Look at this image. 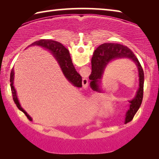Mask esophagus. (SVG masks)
Segmentation results:
<instances>
[{"label":"esophagus","instance_id":"1","mask_svg":"<svg viewBox=\"0 0 159 159\" xmlns=\"http://www.w3.org/2000/svg\"><path fill=\"white\" fill-rule=\"evenodd\" d=\"M82 84H83V87H88V79H86V78H83V80H82Z\"/></svg>","mask_w":159,"mask_h":159}]
</instances>
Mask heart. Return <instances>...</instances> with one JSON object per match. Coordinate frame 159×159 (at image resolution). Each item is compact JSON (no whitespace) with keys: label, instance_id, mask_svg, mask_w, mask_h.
<instances>
[{"label":"heart","instance_id":"b5f03b06","mask_svg":"<svg viewBox=\"0 0 159 159\" xmlns=\"http://www.w3.org/2000/svg\"><path fill=\"white\" fill-rule=\"evenodd\" d=\"M107 107V108L106 109V111H110V109H111V107H108V106H107L106 104L103 103V102H102V104H101L100 106L98 107L99 109H103L104 108H106Z\"/></svg>","mask_w":159,"mask_h":159}]
</instances>
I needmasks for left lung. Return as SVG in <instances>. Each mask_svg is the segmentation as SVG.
<instances>
[{
	"label": "left lung",
	"mask_w": 159,
	"mask_h": 159,
	"mask_svg": "<svg viewBox=\"0 0 159 159\" xmlns=\"http://www.w3.org/2000/svg\"><path fill=\"white\" fill-rule=\"evenodd\" d=\"M128 58L133 61L136 64L139 74V88L136 93V95L130 102V109L126 113V121L133 120L134 116L141 106L143 98L144 90V71L139 60L134 54L128 47L118 43H104L97 48L93 53L91 60L92 64V72L89 76L91 80L90 86L95 90H98L99 83H101L102 75L106 66L110 61L116 59Z\"/></svg>",
	"instance_id": "8db88e82"
}]
</instances>
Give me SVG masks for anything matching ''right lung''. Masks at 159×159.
Wrapping results in <instances>:
<instances>
[{
	"label": "right lung",
	"instance_id": "right-lung-1",
	"mask_svg": "<svg viewBox=\"0 0 159 159\" xmlns=\"http://www.w3.org/2000/svg\"><path fill=\"white\" fill-rule=\"evenodd\" d=\"M31 45V46L32 45L41 46L42 48H46V49L53 52L54 56L58 61V64H60V68L66 79H67L70 83H72L74 85L76 86V87H82V77L76 71V69L74 68L69 50L65 47L63 46L60 43L49 39H41L40 41L33 43ZM14 69L12 68L11 73H10V87H11L13 100H14L15 103L17 105V108L26 116V117L28 118L29 120H32V118L30 116L21 108L20 102H19L17 93H16L14 85H13V83H14Z\"/></svg>",
	"mask_w": 159,
	"mask_h": 159
}]
</instances>
